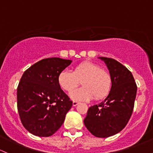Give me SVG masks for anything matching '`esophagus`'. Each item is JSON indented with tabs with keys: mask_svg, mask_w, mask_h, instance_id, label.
<instances>
[{
	"mask_svg": "<svg viewBox=\"0 0 153 153\" xmlns=\"http://www.w3.org/2000/svg\"><path fill=\"white\" fill-rule=\"evenodd\" d=\"M78 104H79V102H77V101H73V105L74 107L76 106V105H78Z\"/></svg>",
	"mask_w": 153,
	"mask_h": 153,
	"instance_id": "34e87169",
	"label": "esophagus"
}]
</instances>
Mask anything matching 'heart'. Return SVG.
Listing matches in <instances>:
<instances>
[{
  "label": "heart",
  "instance_id": "heart-1",
  "mask_svg": "<svg viewBox=\"0 0 153 153\" xmlns=\"http://www.w3.org/2000/svg\"><path fill=\"white\" fill-rule=\"evenodd\" d=\"M57 81L68 93L73 92L81 83L83 87L71 94L78 100H88L94 97L95 100H101L108 94L112 85L110 73L97 64L88 61L77 65L73 72L62 70L59 74Z\"/></svg>",
  "mask_w": 153,
  "mask_h": 153
}]
</instances>
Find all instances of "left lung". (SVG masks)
<instances>
[{
  "label": "left lung",
  "mask_w": 153,
  "mask_h": 153,
  "mask_svg": "<svg viewBox=\"0 0 153 153\" xmlns=\"http://www.w3.org/2000/svg\"><path fill=\"white\" fill-rule=\"evenodd\" d=\"M110 70L111 90L103 102L90 107L84 124L94 136L111 137L123 130L133 112L137 86L133 75L121 63L112 58L100 57Z\"/></svg>",
  "instance_id": "1"
}]
</instances>
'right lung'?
Masks as SVG:
<instances>
[{
  "instance_id": "obj_1",
  "label": "right lung",
  "mask_w": 153,
  "mask_h": 153,
  "mask_svg": "<svg viewBox=\"0 0 153 153\" xmlns=\"http://www.w3.org/2000/svg\"><path fill=\"white\" fill-rule=\"evenodd\" d=\"M71 62L43 59L23 73L17 87V110L23 126L33 135L50 137L64 123L73 102L61 89L57 78Z\"/></svg>"
}]
</instances>
